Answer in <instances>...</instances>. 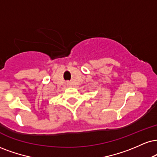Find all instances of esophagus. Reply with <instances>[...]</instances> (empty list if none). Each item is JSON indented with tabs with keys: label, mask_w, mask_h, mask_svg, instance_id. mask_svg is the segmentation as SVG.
<instances>
[{
	"label": "esophagus",
	"mask_w": 157,
	"mask_h": 157,
	"mask_svg": "<svg viewBox=\"0 0 157 157\" xmlns=\"http://www.w3.org/2000/svg\"><path fill=\"white\" fill-rule=\"evenodd\" d=\"M68 84H69V86H70V85H69V83H68Z\"/></svg>",
	"instance_id": "1"
}]
</instances>
